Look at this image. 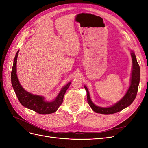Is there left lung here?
I'll return each instance as SVG.
<instances>
[{"instance_id":"obj_1","label":"left lung","mask_w":148,"mask_h":148,"mask_svg":"<svg viewBox=\"0 0 148 148\" xmlns=\"http://www.w3.org/2000/svg\"><path fill=\"white\" fill-rule=\"evenodd\" d=\"M131 55L133 60V70L130 86L126 95L122 98V99H121L117 104H115L112 107H107V108H103V107L96 106L92 102L88 89L84 86V88L87 92L88 103L95 112L106 115L117 113L129 106L135 100L137 95L139 83H140V66L138 64L135 53L132 52Z\"/></svg>"}]
</instances>
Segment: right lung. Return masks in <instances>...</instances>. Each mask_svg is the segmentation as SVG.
Masks as SVG:
<instances>
[{
    "label": "right lung",
    "mask_w": 148,
    "mask_h": 148,
    "mask_svg": "<svg viewBox=\"0 0 148 148\" xmlns=\"http://www.w3.org/2000/svg\"><path fill=\"white\" fill-rule=\"evenodd\" d=\"M18 52L19 51H17L15 57L14 61H13L11 73V81L13 88L14 89L16 95L20 102L24 107H26V108L34 110L36 112L40 114L45 115L55 112L59 109V107L62 104V102H63L65 93L67 90V89L69 88L71 82L69 83L65 87L62 89L59 95H58L54 101L50 102L44 101V98L42 96L33 95L31 93L26 92L21 87L16 74V65Z\"/></svg>",
    "instance_id": "1"
}]
</instances>
